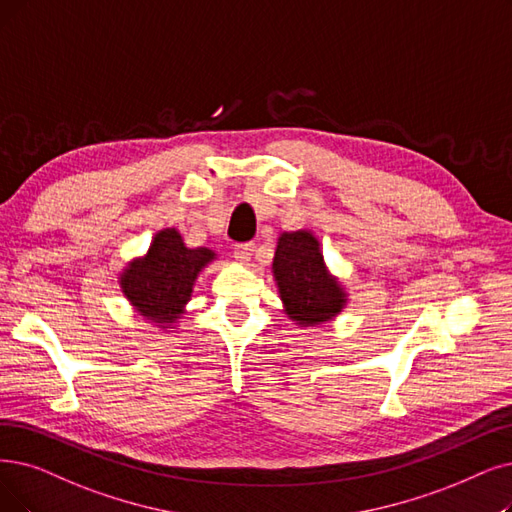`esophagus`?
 Listing matches in <instances>:
<instances>
[{
	"instance_id": "esophagus-1",
	"label": "esophagus",
	"mask_w": 512,
	"mask_h": 512,
	"mask_svg": "<svg viewBox=\"0 0 512 512\" xmlns=\"http://www.w3.org/2000/svg\"><path fill=\"white\" fill-rule=\"evenodd\" d=\"M254 248H256V243H254V241L237 243L235 248H233V252H235V258H237L239 262H250V258H252V254H254Z\"/></svg>"
}]
</instances>
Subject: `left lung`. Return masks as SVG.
<instances>
[{"mask_svg": "<svg viewBox=\"0 0 512 512\" xmlns=\"http://www.w3.org/2000/svg\"><path fill=\"white\" fill-rule=\"evenodd\" d=\"M273 273L285 311L302 325L332 319L344 304V292L327 275L317 239L306 233H283L273 260Z\"/></svg>", "mask_w": 512, "mask_h": 512, "instance_id": "1", "label": "left lung"}]
</instances>
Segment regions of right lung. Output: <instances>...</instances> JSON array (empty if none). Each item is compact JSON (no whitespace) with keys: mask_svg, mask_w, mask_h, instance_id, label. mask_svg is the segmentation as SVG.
Masks as SVG:
<instances>
[{"mask_svg":"<svg viewBox=\"0 0 512 512\" xmlns=\"http://www.w3.org/2000/svg\"><path fill=\"white\" fill-rule=\"evenodd\" d=\"M212 258V250H189L178 231L166 229L155 235L147 256L121 275V288L142 315L172 323L189 302L197 273Z\"/></svg>","mask_w":512,"mask_h":512,"instance_id":"1","label":"right lung"}]
</instances>
